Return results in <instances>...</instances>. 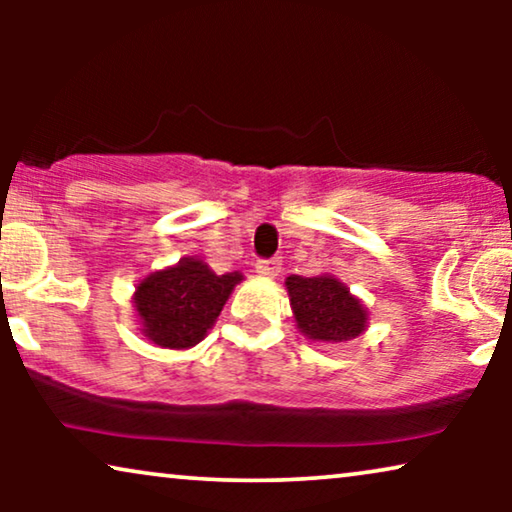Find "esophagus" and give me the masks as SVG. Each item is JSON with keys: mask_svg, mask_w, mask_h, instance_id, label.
I'll return each mask as SVG.
<instances>
[{"mask_svg": "<svg viewBox=\"0 0 512 512\" xmlns=\"http://www.w3.org/2000/svg\"><path fill=\"white\" fill-rule=\"evenodd\" d=\"M279 270H282V263H279L277 258H270V261H258L256 263V275L258 277L275 279L279 275Z\"/></svg>", "mask_w": 512, "mask_h": 512, "instance_id": "esophagus-1", "label": "esophagus"}]
</instances>
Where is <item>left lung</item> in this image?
Here are the masks:
<instances>
[{"instance_id": "8db88e82", "label": "left lung", "mask_w": 512, "mask_h": 512, "mask_svg": "<svg viewBox=\"0 0 512 512\" xmlns=\"http://www.w3.org/2000/svg\"><path fill=\"white\" fill-rule=\"evenodd\" d=\"M298 331L310 342H347L368 328V307L335 275L286 277Z\"/></svg>"}]
</instances>
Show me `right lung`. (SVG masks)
<instances>
[{"label": "right lung", "instance_id": "obj_1", "mask_svg": "<svg viewBox=\"0 0 512 512\" xmlns=\"http://www.w3.org/2000/svg\"><path fill=\"white\" fill-rule=\"evenodd\" d=\"M242 279L244 275L237 270L216 275L195 256L149 272L132 293L139 331L153 345L165 349L195 347L205 340Z\"/></svg>", "mask_w": 512, "mask_h": 512}]
</instances>
